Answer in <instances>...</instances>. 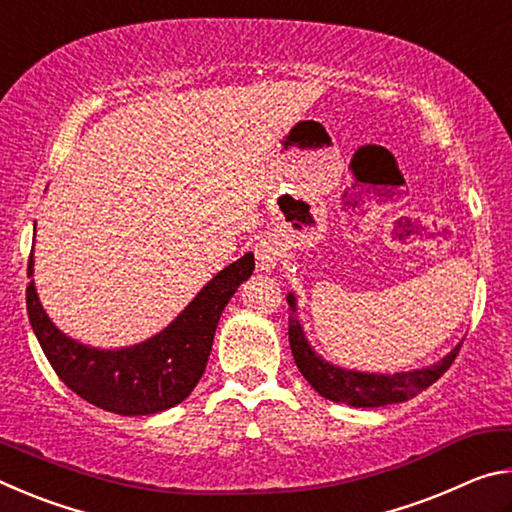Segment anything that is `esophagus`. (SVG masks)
Instances as JSON below:
<instances>
[{
    "label": "esophagus",
    "instance_id": "34e87169",
    "mask_svg": "<svg viewBox=\"0 0 512 512\" xmlns=\"http://www.w3.org/2000/svg\"><path fill=\"white\" fill-rule=\"evenodd\" d=\"M255 257H257V266L262 268V271H268V268L277 266V257H280V253H277L273 241H259L255 246Z\"/></svg>",
    "mask_w": 512,
    "mask_h": 512
}]
</instances>
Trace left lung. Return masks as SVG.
Returning <instances> with one entry per match:
<instances>
[{
  "label": "left lung",
  "instance_id": "left-lung-1",
  "mask_svg": "<svg viewBox=\"0 0 512 512\" xmlns=\"http://www.w3.org/2000/svg\"><path fill=\"white\" fill-rule=\"evenodd\" d=\"M287 300L291 307H296L293 296H289ZM289 343L298 370L302 372V377L316 388L318 395H323L325 400L332 402L357 406V409H375V406L411 400V397L422 393L424 388H429L433 381L443 377L449 366L454 363L458 350H461V345H456L443 361H438L436 366L431 368L397 372V375H368V372L334 368L332 363L320 359L318 354L309 348L296 316L289 318Z\"/></svg>",
  "mask_w": 512,
  "mask_h": 512
}]
</instances>
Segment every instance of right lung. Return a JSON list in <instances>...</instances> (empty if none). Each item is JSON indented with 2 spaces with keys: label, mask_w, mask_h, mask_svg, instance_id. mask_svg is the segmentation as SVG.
Masks as SVG:
<instances>
[{
  "label": "right lung",
  "mask_w": 512,
  "mask_h": 512,
  "mask_svg": "<svg viewBox=\"0 0 512 512\" xmlns=\"http://www.w3.org/2000/svg\"><path fill=\"white\" fill-rule=\"evenodd\" d=\"M253 268V253L225 266L164 332L124 350L88 348L58 332L33 282L27 287V311L42 352L67 388L103 411L151 415L180 404L194 391L210 359L223 309L239 284L253 275Z\"/></svg>",
  "instance_id": "add662e5"
}]
</instances>
